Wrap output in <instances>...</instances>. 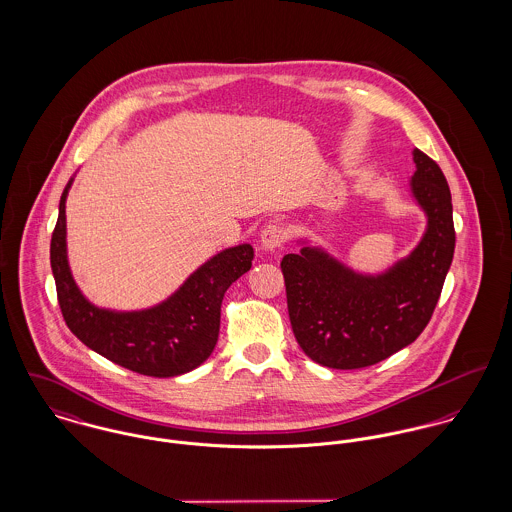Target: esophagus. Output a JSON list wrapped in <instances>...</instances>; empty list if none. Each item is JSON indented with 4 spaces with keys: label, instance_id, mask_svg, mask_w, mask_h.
Instances as JSON below:
<instances>
[{
    "label": "esophagus",
    "instance_id": "esophagus-1",
    "mask_svg": "<svg viewBox=\"0 0 512 512\" xmlns=\"http://www.w3.org/2000/svg\"><path fill=\"white\" fill-rule=\"evenodd\" d=\"M286 240H288V232H286V228H284L282 224H278V222H270V224L264 226L262 232H260V246H262L264 250H268V252H274V250L282 248Z\"/></svg>",
    "mask_w": 512,
    "mask_h": 512
}]
</instances>
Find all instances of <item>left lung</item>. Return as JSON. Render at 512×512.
<instances>
[{
	"instance_id": "1",
	"label": "left lung",
	"mask_w": 512,
	"mask_h": 512,
	"mask_svg": "<svg viewBox=\"0 0 512 512\" xmlns=\"http://www.w3.org/2000/svg\"><path fill=\"white\" fill-rule=\"evenodd\" d=\"M410 191L428 224L418 246L380 274H361L319 246L286 254L288 311L303 353L329 368L376 365L414 343L432 319L455 250L451 193L418 147Z\"/></svg>"
}]
</instances>
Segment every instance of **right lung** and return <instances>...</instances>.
Returning a JSON list of instances; mask_svg holds the SVG:
<instances>
[{
    "mask_svg": "<svg viewBox=\"0 0 512 512\" xmlns=\"http://www.w3.org/2000/svg\"><path fill=\"white\" fill-rule=\"evenodd\" d=\"M51 238V268L63 317L74 335L104 359L128 370L167 378L203 365L219 339L220 305L224 292L252 268L254 248L238 244L199 266L165 301L140 311L96 307L78 290L67 256L65 203Z\"/></svg>",
    "mask_w": 512,
    "mask_h": 512,
    "instance_id": "1",
    "label": "right lung"
}]
</instances>
